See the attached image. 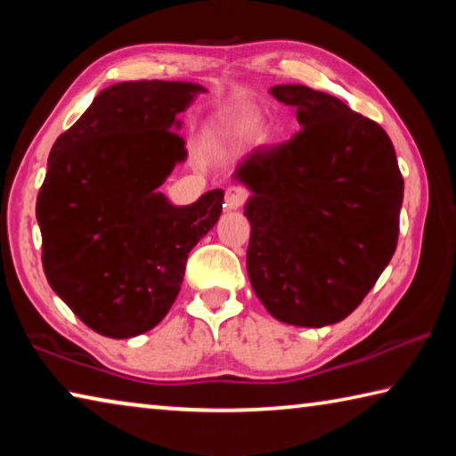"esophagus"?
Returning a JSON list of instances; mask_svg holds the SVG:
<instances>
[{
	"mask_svg": "<svg viewBox=\"0 0 456 456\" xmlns=\"http://www.w3.org/2000/svg\"><path fill=\"white\" fill-rule=\"evenodd\" d=\"M247 200V191L243 187H231L225 192V209L235 211Z\"/></svg>",
	"mask_w": 456,
	"mask_h": 456,
	"instance_id": "obj_1",
	"label": "esophagus"
}]
</instances>
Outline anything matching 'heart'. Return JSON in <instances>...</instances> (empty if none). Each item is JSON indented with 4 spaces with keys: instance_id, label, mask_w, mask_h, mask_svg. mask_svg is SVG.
<instances>
[{
    "instance_id": "b5f03b06",
    "label": "heart",
    "mask_w": 456,
    "mask_h": 456,
    "mask_svg": "<svg viewBox=\"0 0 456 456\" xmlns=\"http://www.w3.org/2000/svg\"><path fill=\"white\" fill-rule=\"evenodd\" d=\"M257 122L259 117L253 112H229L217 120L213 134L219 141H239V138H245L247 134L253 133Z\"/></svg>"
}]
</instances>
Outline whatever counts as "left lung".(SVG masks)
<instances>
[{"mask_svg":"<svg viewBox=\"0 0 456 456\" xmlns=\"http://www.w3.org/2000/svg\"><path fill=\"white\" fill-rule=\"evenodd\" d=\"M269 92L296 108L302 130L235 168L251 191L247 273L275 320L330 326L356 310L395 256L404 181L374 120L302 84Z\"/></svg>","mask_w":456,"mask_h":456,"instance_id":"1","label":"left lung"}]
</instances>
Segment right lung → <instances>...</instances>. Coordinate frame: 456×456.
I'll list each match as a JSON object with an SVG mask.
<instances>
[{
	"label": "right lung",
	"instance_id": "obj_1",
	"mask_svg": "<svg viewBox=\"0 0 456 456\" xmlns=\"http://www.w3.org/2000/svg\"><path fill=\"white\" fill-rule=\"evenodd\" d=\"M203 86L136 80L104 88L58 136L37 192L50 288L90 330L133 338L165 318L223 191L175 207L159 187L187 159L176 114Z\"/></svg>",
	"mask_w": 456,
	"mask_h": 456
}]
</instances>
